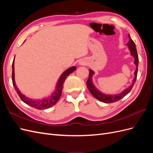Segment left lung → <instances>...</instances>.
<instances>
[{
  "instance_id": "1",
  "label": "left lung",
  "mask_w": 153,
  "mask_h": 153,
  "mask_svg": "<svg viewBox=\"0 0 153 153\" xmlns=\"http://www.w3.org/2000/svg\"><path fill=\"white\" fill-rule=\"evenodd\" d=\"M128 38H129V41L127 43V46H128V48L130 50L131 55L132 56L135 58V61H134V63L135 64V65L137 66L136 69L135 71V77H134L132 84L131 85H129L127 89H124L121 93L117 94H114V95H109V94H105L102 92H101L99 90H98L93 84L92 81V76L94 75V71L91 70V69H89V78H88V80L87 81V86L88 89L90 91L92 95L97 100H98L99 101H101V102H103L105 103H114L115 102V101H117L122 99L123 98L127 95L129 92L131 91V89L133 88L134 84H135V81L137 80V73H138V54H137V51L136 48V46L135 43L133 42V41L131 39L130 36L128 34Z\"/></svg>"
}]
</instances>
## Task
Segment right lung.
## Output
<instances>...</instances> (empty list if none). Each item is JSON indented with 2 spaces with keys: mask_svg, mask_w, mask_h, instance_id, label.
Here are the masks:
<instances>
[{
  "mask_svg": "<svg viewBox=\"0 0 153 153\" xmlns=\"http://www.w3.org/2000/svg\"><path fill=\"white\" fill-rule=\"evenodd\" d=\"M14 61H15V58H14L13 64H12V69H13L12 81H13V86L15 87L17 94L20 96V99L24 101L25 103H26L28 105H30V106H32V107L35 108L36 109H39V110L48 108L57 103V101L59 100L60 98H61L62 88H63V84L64 81H65L67 76L69 75V74H71L73 71H75V69H76L75 66L71 67L68 68V69H66V70L62 74V75L59 78V79L57 82L56 89H55V91L53 92V94L50 96L48 97L47 98H43L42 100H32V99L27 98V97L22 94L21 92L18 90V87L16 85L15 81V68H14Z\"/></svg>",
  "mask_w": 153,
  "mask_h": 153,
  "instance_id": "right-lung-1",
  "label": "right lung"
}]
</instances>
